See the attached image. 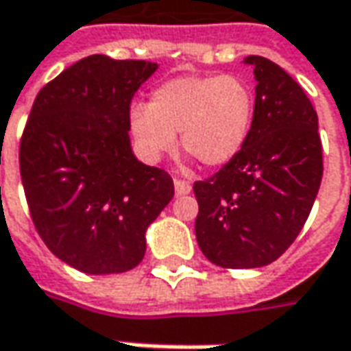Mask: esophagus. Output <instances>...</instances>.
Wrapping results in <instances>:
<instances>
[{"instance_id": "esophagus-1", "label": "esophagus", "mask_w": 351, "mask_h": 351, "mask_svg": "<svg viewBox=\"0 0 351 351\" xmlns=\"http://www.w3.org/2000/svg\"><path fill=\"white\" fill-rule=\"evenodd\" d=\"M173 185H176V195L178 197H183V195H189L191 193V183L189 181H185V180H178L173 181Z\"/></svg>"}]
</instances>
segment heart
<instances>
[{"label":"heart","instance_id":"heart-1","mask_svg":"<svg viewBox=\"0 0 351 351\" xmlns=\"http://www.w3.org/2000/svg\"><path fill=\"white\" fill-rule=\"evenodd\" d=\"M255 94L236 75H181L158 84L148 106L131 108L129 127L150 162L181 147L206 168L236 156L251 131Z\"/></svg>","mask_w":351,"mask_h":351}]
</instances>
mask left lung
<instances>
[{"label": "left lung", "mask_w": 351, "mask_h": 351, "mask_svg": "<svg viewBox=\"0 0 351 351\" xmlns=\"http://www.w3.org/2000/svg\"><path fill=\"white\" fill-rule=\"evenodd\" d=\"M255 114L241 150L195 181L197 243L222 269L274 263L300 236L323 180V145L311 100L274 61L249 56Z\"/></svg>", "instance_id": "8db88e82"}]
</instances>
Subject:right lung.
I'll list each match as a JSON object with an SVG mask.
<instances>
[{"label": "right lung", "mask_w": 351, "mask_h": 351, "mask_svg": "<svg viewBox=\"0 0 351 351\" xmlns=\"http://www.w3.org/2000/svg\"><path fill=\"white\" fill-rule=\"evenodd\" d=\"M156 71L145 60L88 56L36 96L19 147L30 218L48 249L86 274L145 257V232L173 197L162 168L133 156L131 98Z\"/></svg>", "instance_id": "obj_1"}]
</instances>
